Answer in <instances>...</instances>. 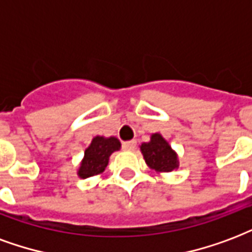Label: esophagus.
<instances>
[{
	"instance_id": "34e87169",
	"label": "esophagus",
	"mask_w": 252,
	"mask_h": 252,
	"mask_svg": "<svg viewBox=\"0 0 252 252\" xmlns=\"http://www.w3.org/2000/svg\"><path fill=\"white\" fill-rule=\"evenodd\" d=\"M136 146V140H128V142H124L122 143V148H124L125 151H131L134 150Z\"/></svg>"
}]
</instances>
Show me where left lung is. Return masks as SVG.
I'll use <instances>...</instances> for the list:
<instances>
[{
  "instance_id": "8db88e82",
  "label": "left lung",
  "mask_w": 252,
  "mask_h": 252,
  "mask_svg": "<svg viewBox=\"0 0 252 252\" xmlns=\"http://www.w3.org/2000/svg\"><path fill=\"white\" fill-rule=\"evenodd\" d=\"M140 151L148 167L157 172H172L179 167L177 154L159 132L153 134L150 142L140 144Z\"/></svg>"
}]
</instances>
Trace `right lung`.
Listing matches in <instances>:
<instances>
[{"label":"right lung","mask_w":252,"mask_h":252,"mask_svg":"<svg viewBox=\"0 0 252 252\" xmlns=\"http://www.w3.org/2000/svg\"><path fill=\"white\" fill-rule=\"evenodd\" d=\"M121 148V142L116 136H94L92 139V143L85 150L84 158L77 171L81 179L95 176L102 173L109 163V158L114 151H118Z\"/></svg>","instance_id":"right-lung-1"}]
</instances>
